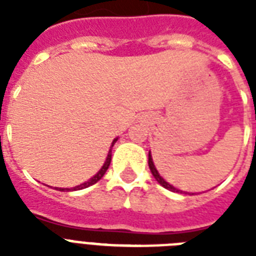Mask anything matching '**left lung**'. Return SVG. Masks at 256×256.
<instances>
[{"mask_svg":"<svg viewBox=\"0 0 256 256\" xmlns=\"http://www.w3.org/2000/svg\"><path fill=\"white\" fill-rule=\"evenodd\" d=\"M148 168H150V171H152V174L154 175V178H156V180H158V183H160V184H162V186H164V188H168V190H170V191H174V192H182V191L178 190V188H175V187L171 186L170 183L166 182V180H164V179L162 178V176H160V172L156 171V166H154V164H152V156H150V152H148Z\"/></svg>","mask_w":256,"mask_h":256,"instance_id":"left-lung-1","label":"left lung"}]
</instances>
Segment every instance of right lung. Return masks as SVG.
Masks as SVG:
<instances>
[{"instance_id": "right-lung-1", "label": "right lung", "mask_w": 256, "mask_h": 256, "mask_svg": "<svg viewBox=\"0 0 256 256\" xmlns=\"http://www.w3.org/2000/svg\"><path fill=\"white\" fill-rule=\"evenodd\" d=\"M116 140H112V148H110V150H108V158H106V162H104V166H102V168H100V170L98 171V172H96V174L94 175V176H92V179H88V182L82 183V184H80V186L73 187V188H58V187H56V188H57V190H60V191L82 190V188H86V187L92 186V184H94V183L98 182V180H100V179L102 178V176H104V172H106V170H108V166H110V162H112V146H114V144H116Z\"/></svg>"}]
</instances>
